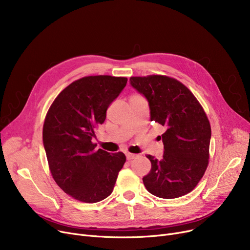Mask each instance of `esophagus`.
Wrapping results in <instances>:
<instances>
[{
  "mask_svg": "<svg viewBox=\"0 0 250 250\" xmlns=\"http://www.w3.org/2000/svg\"><path fill=\"white\" fill-rule=\"evenodd\" d=\"M137 156H138V155H136V154H132V153H127V154H126V159L130 161V160H133V159H135Z\"/></svg>",
  "mask_w": 250,
  "mask_h": 250,
  "instance_id": "1",
  "label": "esophagus"
}]
</instances>
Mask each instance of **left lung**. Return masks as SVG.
Instances as JSON below:
<instances>
[{"mask_svg":"<svg viewBox=\"0 0 250 250\" xmlns=\"http://www.w3.org/2000/svg\"><path fill=\"white\" fill-rule=\"evenodd\" d=\"M132 86L149 102L151 121L165 127L160 137L163 158L147 155L150 172L143 177L147 190L161 199L190 192L208 164L211 125L201 103L181 82L164 75L130 77Z\"/></svg>","mask_w":250,"mask_h":250,"instance_id":"obj_1","label":"left lung"}]
</instances>
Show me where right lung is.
Here are the masks:
<instances>
[{"mask_svg":"<svg viewBox=\"0 0 250 250\" xmlns=\"http://www.w3.org/2000/svg\"><path fill=\"white\" fill-rule=\"evenodd\" d=\"M126 82L125 77H83L61 92L45 115L42 139L50 173L77 201L93 204L106 199L125 162L123 152L96 150L92 138Z\"/></svg>","mask_w":250,"mask_h":250,"instance_id":"right-lung-1","label":"right lung"}]
</instances>
